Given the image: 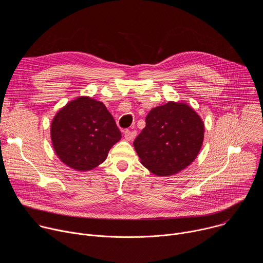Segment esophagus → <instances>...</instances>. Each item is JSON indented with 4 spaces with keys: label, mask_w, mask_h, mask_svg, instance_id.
Here are the masks:
<instances>
[{
    "label": "esophagus",
    "mask_w": 263,
    "mask_h": 263,
    "mask_svg": "<svg viewBox=\"0 0 263 263\" xmlns=\"http://www.w3.org/2000/svg\"><path fill=\"white\" fill-rule=\"evenodd\" d=\"M124 134H125V138L127 140H132L136 136V131L135 130H126Z\"/></svg>",
    "instance_id": "34e87169"
}]
</instances>
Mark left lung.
I'll use <instances>...</instances> for the list:
<instances>
[{"mask_svg":"<svg viewBox=\"0 0 263 263\" xmlns=\"http://www.w3.org/2000/svg\"><path fill=\"white\" fill-rule=\"evenodd\" d=\"M204 138V124L186 104L168 102L153 108L133 145L141 163L158 176L176 174L197 157Z\"/></svg>","mask_w":263,"mask_h":263,"instance_id":"left-lung-1","label":"left lung"}]
</instances>
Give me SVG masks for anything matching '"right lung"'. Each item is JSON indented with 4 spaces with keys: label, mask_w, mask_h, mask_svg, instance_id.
I'll return each instance as SVG.
<instances>
[{
    "label": "right lung",
    "mask_w": 263,
    "mask_h": 263,
    "mask_svg": "<svg viewBox=\"0 0 263 263\" xmlns=\"http://www.w3.org/2000/svg\"><path fill=\"white\" fill-rule=\"evenodd\" d=\"M51 137L63 163L74 170L88 171L104 162L122 133L102 102L81 97L69 102L55 116Z\"/></svg>",
    "instance_id": "obj_1"
}]
</instances>
